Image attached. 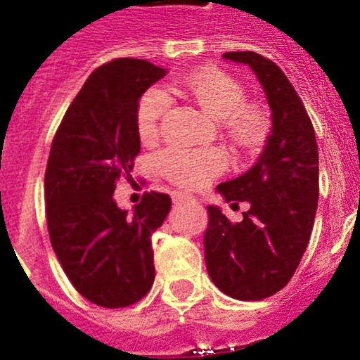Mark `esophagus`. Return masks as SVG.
Listing matches in <instances>:
<instances>
[{"instance_id": "1", "label": "esophagus", "mask_w": 360, "mask_h": 360, "mask_svg": "<svg viewBox=\"0 0 360 360\" xmlns=\"http://www.w3.org/2000/svg\"><path fill=\"white\" fill-rule=\"evenodd\" d=\"M172 199H174V205H183V202H192L193 198L188 193L183 192H174L172 193Z\"/></svg>"}]
</instances>
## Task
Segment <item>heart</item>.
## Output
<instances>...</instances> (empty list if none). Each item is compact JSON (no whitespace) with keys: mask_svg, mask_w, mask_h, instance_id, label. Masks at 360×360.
Returning <instances> with one entry per match:
<instances>
[{"mask_svg":"<svg viewBox=\"0 0 360 360\" xmlns=\"http://www.w3.org/2000/svg\"><path fill=\"white\" fill-rule=\"evenodd\" d=\"M168 92L184 96L190 101L219 121L228 139L243 150H254L266 139V112L255 103H246V90L239 79L219 68H202L183 79L168 85ZM170 108V98L161 89L145 92L137 103L136 128L143 143L158 139L161 123ZM155 167L172 183L195 188L221 174L226 168L223 150L208 148H172L162 150L155 158Z\"/></svg>","mask_w":360,"mask_h":360,"instance_id":"heart-1","label":"heart"}]
</instances>
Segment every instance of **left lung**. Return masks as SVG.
I'll use <instances>...</instances> for the list:
<instances>
[{
    "label": "left lung",
    "instance_id": "left-lung-1",
    "mask_svg": "<svg viewBox=\"0 0 360 360\" xmlns=\"http://www.w3.org/2000/svg\"><path fill=\"white\" fill-rule=\"evenodd\" d=\"M248 65L266 94L271 132L246 174L221 183L224 201H248L240 223L208 206L206 270L219 290L239 301H261L295 274L314 228L319 199V150L314 124L299 94L271 59L257 52H226Z\"/></svg>",
    "mask_w": 360,
    "mask_h": 360
}]
</instances>
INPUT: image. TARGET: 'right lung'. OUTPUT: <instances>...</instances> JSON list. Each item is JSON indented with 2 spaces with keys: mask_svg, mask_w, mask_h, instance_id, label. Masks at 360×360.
I'll return each instance as SVG.
<instances>
[{
  "mask_svg": "<svg viewBox=\"0 0 360 360\" xmlns=\"http://www.w3.org/2000/svg\"><path fill=\"white\" fill-rule=\"evenodd\" d=\"M167 76L145 59L101 65L70 103L52 141L45 172L46 224L72 286L94 304L124 308L154 284L152 233L170 212L167 193L146 192L132 214L114 199L132 179L141 150L136 112L143 94Z\"/></svg>",
  "mask_w": 360,
  "mask_h": 360,
  "instance_id": "right-lung-1",
  "label": "right lung"
}]
</instances>
